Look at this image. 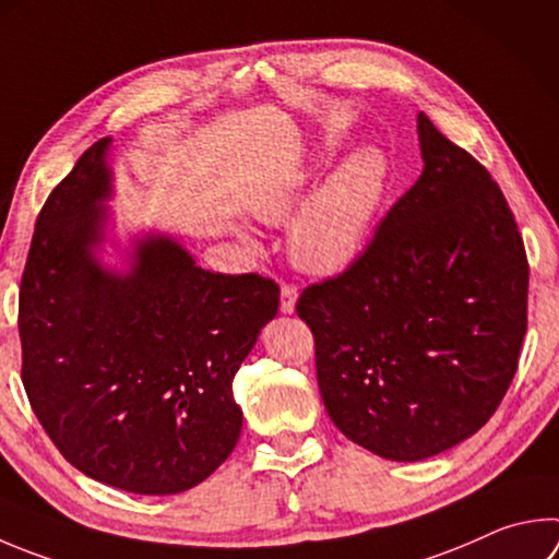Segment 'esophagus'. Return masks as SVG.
<instances>
[{"mask_svg":"<svg viewBox=\"0 0 559 559\" xmlns=\"http://www.w3.org/2000/svg\"><path fill=\"white\" fill-rule=\"evenodd\" d=\"M296 300H298V288L293 283H283L281 288V312H293L296 310Z\"/></svg>","mask_w":559,"mask_h":559,"instance_id":"1","label":"esophagus"}]
</instances>
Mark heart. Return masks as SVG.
<instances>
[{"label":"heart","instance_id":"obj_1","mask_svg":"<svg viewBox=\"0 0 559 559\" xmlns=\"http://www.w3.org/2000/svg\"><path fill=\"white\" fill-rule=\"evenodd\" d=\"M385 186V160L373 148L352 154L328 178L290 229V257L310 273L347 269L367 245ZM308 198V188H290L263 198L259 215L286 222Z\"/></svg>","mask_w":559,"mask_h":559}]
</instances>
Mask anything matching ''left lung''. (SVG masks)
<instances>
[{
	"label": "left lung",
	"instance_id": "left-lung-1",
	"mask_svg": "<svg viewBox=\"0 0 559 559\" xmlns=\"http://www.w3.org/2000/svg\"><path fill=\"white\" fill-rule=\"evenodd\" d=\"M423 174L337 276L300 293L332 423L418 462L489 423L519 369L527 257L489 170L418 115Z\"/></svg>",
	"mask_w": 559,
	"mask_h": 559
}]
</instances>
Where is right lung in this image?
Masks as SVG:
<instances>
[{
	"label": "right lung",
	"instance_id": "obj_1",
	"mask_svg": "<svg viewBox=\"0 0 559 559\" xmlns=\"http://www.w3.org/2000/svg\"><path fill=\"white\" fill-rule=\"evenodd\" d=\"M107 146L95 141L38 212L19 290L22 381L75 469L131 493H180L235 450L231 381L281 288L200 269L168 237L139 241L127 276L99 266Z\"/></svg>",
	"mask_w": 559,
	"mask_h": 559
}]
</instances>
